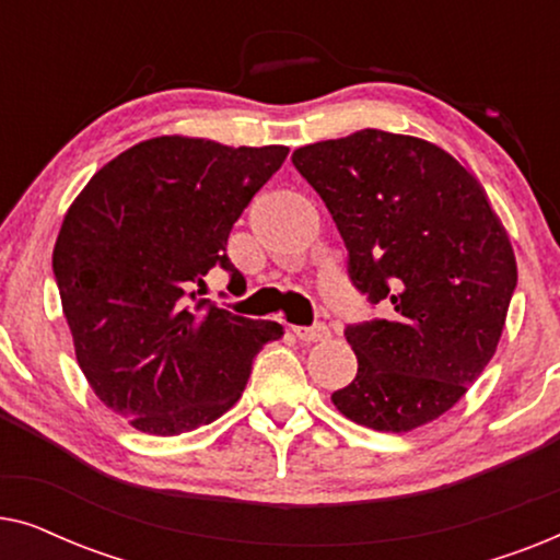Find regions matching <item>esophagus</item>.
Here are the masks:
<instances>
[{
  "label": "esophagus",
  "mask_w": 560,
  "mask_h": 560,
  "mask_svg": "<svg viewBox=\"0 0 560 560\" xmlns=\"http://www.w3.org/2000/svg\"><path fill=\"white\" fill-rule=\"evenodd\" d=\"M293 334L298 336L301 341H326L331 331H328L326 324H313V326H293Z\"/></svg>",
  "instance_id": "1"
}]
</instances>
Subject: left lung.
<instances>
[{"instance_id":"8db88e82","label":"left lung","mask_w":560,"mask_h":560,"mask_svg":"<svg viewBox=\"0 0 560 560\" xmlns=\"http://www.w3.org/2000/svg\"><path fill=\"white\" fill-rule=\"evenodd\" d=\"M293 165L331 211L351 285L387 308L343 328L359 366L334 405L374 431L431 423L494 357L517 288L485 188L435 144L382 129L305 144Z\"/></svg>"}]
</instances>
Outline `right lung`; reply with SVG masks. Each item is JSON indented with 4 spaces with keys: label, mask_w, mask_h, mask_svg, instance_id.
<instances>
[{
    "label": "right lung",
    "mask_w": 560,
    "mask_h": 560,
    "mask_svg": "<svg viewBox=\"0 0 560 560\" xmlns=\"http://www.w3.org/2000/svg\"><path fill=\"white\" fill-rule=\"evenodd\" d=\"M288 148H226L155 137L106 163L81 190L52 249L75 359L106 408L137 431L178 435L240 400L275 320L201 301L234 221L285 163Z\"/></svg>",
    "instance_id": "obj_1"
}]
</instances>
